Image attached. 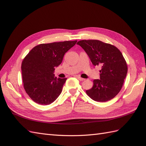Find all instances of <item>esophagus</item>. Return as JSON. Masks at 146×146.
Instances as JSON below:
<instances>
[{"instance_id": "34e87169", "label": "esophagus", "mask_w": 146, "mask_h": 146, "mask_svg": "<svg viewBox=\"0 0 146 146\" xmlns=\"http://www.w3.org/2000/svg\"><path fill=\"white\" fill-rule=\"evenodd\" d=\"M76 77L77 78V79L79 80H80V81H84V80H85V79H83V78L80 77V76H77Z\"/></svg>"}]
</instances>
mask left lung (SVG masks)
Masks as SVG:
<instances>
[{"label": "left lung", "mask_w": 146, "mask_h": 146, "mask_svg": "<svg viewBox=\"0 0 146 146\" xmlns=\"http://www.w3.org/2000/svg\"><path fill=\"white\" fill-rule=\"evenodd\" d=\"M77 44L83 48L93 65L102 67L100 79L94 80L87 94L97 102L111 100L121 89L127 75V64L122 53L115 46L99 40H81Z\"/></svg>", "instance_id": "1"}]
</instances>
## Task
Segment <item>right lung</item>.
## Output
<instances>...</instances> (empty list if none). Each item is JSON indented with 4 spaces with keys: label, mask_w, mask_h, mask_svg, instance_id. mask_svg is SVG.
Masks as SVG:
<instances>
[{
    "label": "right lung",
    "mask_w": 146,
    "mask_h": 146,
    "mask_svg": "<svg viewBox=\"0 0 146 146\" xmlns=\"http://www.w3.org/2000/svg\"><path fill=\"white\" fill-rule=\"evenodd\" d=\"M77 41L41 44L34 47L22 64L24 88L35 102L49 105L58 98L67 78L54 76L55 68L61 64L65 53Z\"/></svg>",
    "instance_id": "obj_1"
}]
</instances>
